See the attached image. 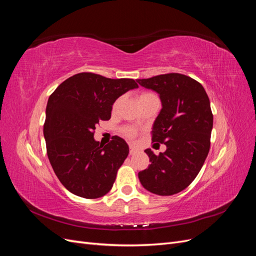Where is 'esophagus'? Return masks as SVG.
Masks as SVG:
<instances>
[{
    "mask_svg": "<svg viewBox=\"0 0 256 256\" xmlns=\"http://www.w3.org/2000/svg\"><path fill=\"white\" fill-rule=\"evenodd\" d=\"M129 152H130V154H134L136 152H138V148L134 146V145H132V144H130L129 145Z\"/></svg>",
    "mask_w": 256,
    "mask_h": 256,
    "instance_id": "34e87169",
    "label": "esophagus"
}]
</instances>
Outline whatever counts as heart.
I'll use <instances>...</instances> for the list:
<instances>
[{
  "instance_id": "heart-1",
  "label": "heart",
  "mask_w": 256,
  "mask_h": 256,
  "mask_svg": "<svg viewBox=\"0 0 256 256\" xmlns=\"http://www.w3.org/2000/svg\"><path fill=\"white\" fill-rule=\"evenodd\" d=\"M150 96H154V95L152 94V92H141L140 95H138V102H140V100L148 98V97H150ZM122 134H125L127 138H134V136H136V130L132 129V128H124V129H122Z\"/></svg>"
}]
</instances>
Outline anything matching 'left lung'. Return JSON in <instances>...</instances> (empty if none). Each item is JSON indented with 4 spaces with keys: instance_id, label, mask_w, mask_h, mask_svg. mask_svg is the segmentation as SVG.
Wrapping results in <instances>:
<instances>
[{
    "instance_id": "obj_1",
    "label": "left lung",
    "mask_w": 256,
    "mask_h": 256,
    "mask_svg": "<svg viewBox=\"0 0 256 256\" xmlns=\"http://www.w3.org/2000/svg\"><path fill=\"white\" fill-rule=\"evenodd\" d=\"M136 81L160 96L162 109L154 122L152 141L166 145L158 156L145 150L150 164L138 172V180L154 194H176L194 180L210 148L214 116L209 98L202 84L182 74Z\"/></svg>"
}]
</instances>
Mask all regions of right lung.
I'll return each instance as SVG.
<instances>
[{
    "label": "right lung",
    "instance_id": "right-lung-1",
    "mask_svg": "<svg viewBox=\"0 0 256 256\" xmlns=\"http://www.w3.org/2000/svg\"><path fill=\"white\" fill-rule=\"evenodd\" d=\"M136 88L134 79L80 72L50 95L44 125L47 154L60 182L74 194L98 198L111 190L129 147L120 136L99 145L94 130L100 120L111 118L115 100Z\"/></svg>",
    "mask_w": 256,
    "mask_h": 256
}]
</instances>
